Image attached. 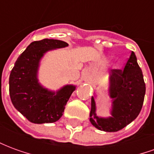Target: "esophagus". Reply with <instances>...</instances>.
<instances>
[{
    "label": "esophagus",
    "mask_w": 154,
    "mask_h": 154,
    "mask_svg": "<svg viewBox=\"0 0 154 154\" xmlns=\"http://www.w3.org/2000/svg\"><path fill=\"white\" fill-rule=\"evenodd\" d=\"M84 80H87V77H85V78H84Z\"/></svg>",
    "instance_id": "34e87169"
}]
</instances>
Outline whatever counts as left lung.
Returning <instances> with one entry per match:
<instances>
[{
    "mask_svg": "<svg viewBox=\"0 0 154 154\" xmlns=\"http://www.w3.org/2000/svg\"><path fill=\"white\" fill-rule=\"evenodd\" d=\"M145 91L142 70L137 63L135 54L131 52L124 70H111L109 88L110 97L113 100L111 116L101 118L97 116L92 97L90 112L91 125L106 132H116L125 128L140 113Z\"/></svg>",
    "mask_w": 154,
    "mask_h": 154,
    "instance_id": "8db88e82",
    "label": "left lung"
}]
</instances>
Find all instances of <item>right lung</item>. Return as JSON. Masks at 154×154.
Instances as JSON below:
<instances>
[{
  "label": "right lung",
  "instance_id": "right-lung-1",
  "mask_svg": "<svg viewBox=\"0 0 154 154\" xmlns=\"http://www.w3.org/2000/svg\"><path fill=\"white\" fill-rule=\"evenodd\" d=\"M64 41L44 38L34 41L15 62L9 78L11 100L16 110L35 124L54 123L60 119L76 87L67 85L56 92L38 83L39 62L48 51L67 47Z\"/></svg>",
  "mask_w": 154,
  "mask_h": 154
}]
</instances>
